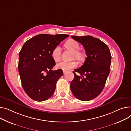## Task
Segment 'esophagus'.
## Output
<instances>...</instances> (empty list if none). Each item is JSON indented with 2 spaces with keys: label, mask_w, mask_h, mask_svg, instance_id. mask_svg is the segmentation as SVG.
<instances>
[{
  "label": "esophagus",
  "mask_w": 131,
  "mask_h": 131,
  "mask_svg": "<svg viewBox=\"0 0 131 131\" xmlns=\"http://www.w3.org/2000/svg\"><path fill=\"white\" fill-rule=\"evenodd\" d=\"M66 71H63V74H66Z\"/></svg>",
  "instance_id": "1"
}]
</instances>
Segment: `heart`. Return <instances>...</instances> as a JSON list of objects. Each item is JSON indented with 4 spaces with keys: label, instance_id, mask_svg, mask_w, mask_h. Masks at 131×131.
Instances as JSON below:
<instances>
[{
    "label": "heart",
    "instance_id": "obj_1",
    "mask_svg": "<svg viewBox=\"0 0 131 131\" xmlns=\"http://www.w3.org/2000/svg\"><path fill=\"white\" fill-rule=\"evenodd\" d=\"M65 46L73 51L72 56L73 59H76L80 62H83L85 58V54L83 52L79 50L80 49V45L77 41L72 39H69L65 43ZM51 56L55 62H57L60 60L61 57V48L59 45L56 46L52 50ZM77 64L76 61H72L71 62H60L57 64L56 68L67 71L69 69L76 67Z\"/></svg>",
    "mask_w": 131,
    "mask_h": 131
}]
</instances>
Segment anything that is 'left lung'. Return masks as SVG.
Listing matches in <instances>:
<instances>
[{"instance_id":"left-lung-1","label":"left lung","mask_w":131,"mask_h":131,"mask_svg":"<svg viewBox=\"0 0 131 131\" xmlns=\"http://www.w3.org/2000/svg\"><path fill=\"white\" fill-rule=\"evenodd\" d=\"M83 45L87 57L84 64L74 71L71 90L77 99L83 101L93 100L99 96L105 85L110 72L111 54L105 43L91 36H71Z\"/></svg>"}]
</instances>
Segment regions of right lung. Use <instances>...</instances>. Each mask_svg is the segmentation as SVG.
I'll return each instance as SVG.
<instances>
[{
  "label": "right lung",
  "instance_id": "1",
  "mask_svg": "<svg viewBox=\"0 0 131 131\" xmlns=\"http://www.w3.org/2000/svg\"><path fill=\"white\" fill-rule=\"evenodd\" d=\"M69 35L40 34L26 41L19 54L18 72L23 88L31 99L48 100L54 94L56 83L63 75L62 69L53 71V48Z\"/></svg>",
  "mask_w": 131,
  "mask_h": 131
}]
</instances>
